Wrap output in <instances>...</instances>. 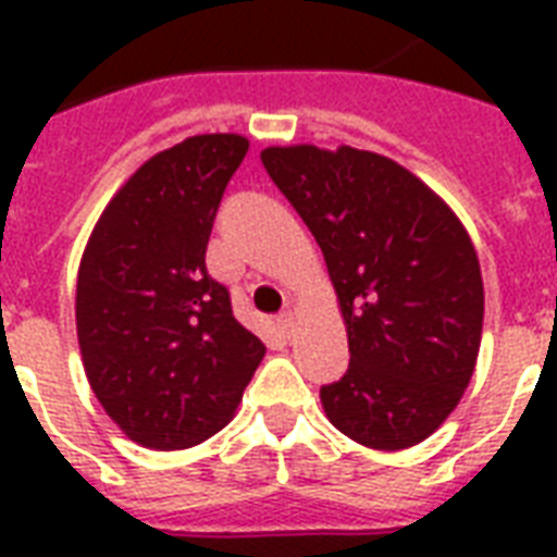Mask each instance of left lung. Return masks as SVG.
Segmentation results:
<instances>
[{"label": "left lung", "mask_w": 557, "mask_h": 557, "mask_svg": "<svg viewBox=\"0 0 557 557\" xmlns=\"http://www.w3.org/2000/svg\"><path fill=\"white\" fill-rule=\"evenodd\" d=\"M248 138L196 135L115 193L77 271V341L91 393L126 440L185 450L243 401L265 356L208 274L210 227Z\"/></svg>", "instance_id": "1"}]
</instances>
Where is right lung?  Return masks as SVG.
<instances>
[{
  "label": "right lung",
  "mask_w": 557,
  "mask_h": 557,
  "mask_svg": "<svg viewBox=\"0 0 557 557\" xmlns=\"http://www.w3.org/2000/svg\"><path fill=\"white\" fill-rule=\"evenodd\" d=\"M260 159L321 245L347 326V372L321 387L330 422L367 448L419 445L459 405L483 338V274L466 227L375 152L297 144Z\"/></svg>",
  "instance_id": "1"
}]
</instances>
